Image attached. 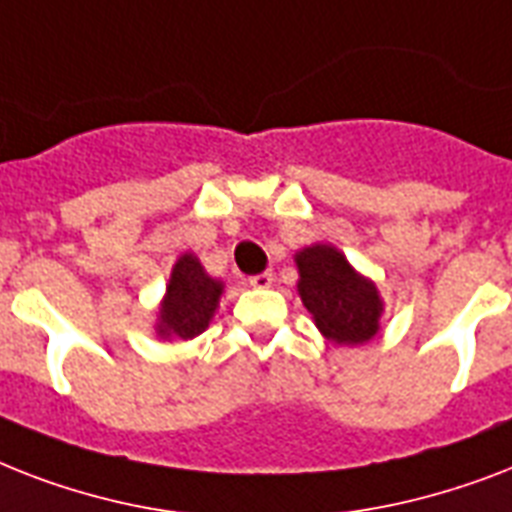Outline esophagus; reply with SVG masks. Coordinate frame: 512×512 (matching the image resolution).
Masks as SVG:
<instances>
[{
	"label": "esophagus",
	"mask_w": 512,
	"mask_h": 512,
	"mask_svg": "<svg viewBox=\"0 0 512 512\" xmlns=\"http://www.w3.org/2000/svg\"><path fill=\"white\" fill-rule=\"evenodd\" d=\"M273 284V273L265 271V273H257V276H249V287L255 289H268Z\"/></svg>",
	"instance_id": "34e87169"
}]
</instances>
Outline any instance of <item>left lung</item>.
Wrapping results in <instances>:
<instances>
[{
	"mask_svg": "<svg viewBox=\"0 0 512 512\" xmlns=\"http://www.w3.org/2000/svg\"><path fill=\"white\" fill-rule=\"evenodd\" d=\"M300 297L321 329L337 345H361L380 329L382 303L372 281L361 279L335 247L316 244L295 257Z\"/></svg>",
	"mask_w": 512,
	"mask_h": 512,
	"instance_id": "1",
	"label": "left lung"
}]
</instances>
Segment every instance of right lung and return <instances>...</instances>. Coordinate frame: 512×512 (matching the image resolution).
<instances>
[{
  "instance_id": "1",
  "label": "right lung",
  "mask_w": 512,
  "mask_h": 512,
  "mask_svg": "<svg viewBox=\"0 0 512 512\" xmlns=\"http://www.w3.org/2000/svg\"><path fill=\"white\" fill-rule=\"evenodd\" d=\"M223 284L209 279L193 255H183L172 268L170 287L162 305L159 335L191 340L209 327Z\"/></svg>"
}]
</instances>
